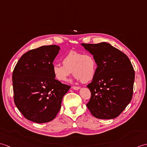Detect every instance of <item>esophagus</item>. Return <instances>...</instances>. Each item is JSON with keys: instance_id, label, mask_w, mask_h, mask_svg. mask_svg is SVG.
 Listing matches in <instances>:
<instances>
[{"instance_id": "34e87169", "label": "esophagus", "mask_w": 147, "mask_h": 147, "mask_svg": "<svg viewBox=\"0 0 147 147\" xmlns=\"http://www.w3.org/2000/svg\"><path fill=\"white\" fill-rule=\"evenodd\" d=\"M72 88H73V90H78L80 89V87H78V86H73Z\"/></svg>"}]
</instances>
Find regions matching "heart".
Instances as JSON below:
<instances>
[{
  "instance_id": "obj_1",
  "label": "heart",
  "mask_w": 147,
  "mask_h": 147,
  "mask_svg": "<svg viewBox=\"0 0 147 147\" xmlns=\"http://www.w3.org/2000/svg\"><path fill=\"white\" fill-rule=\"evenodd\" d=\"M62 63L54 64L52 68L54 77L61 82L67 81L72 72L75 80L86 83L93 80L96 73V61L90 54L70 51L62 58Z\"/></svg>"
}]
</instances>
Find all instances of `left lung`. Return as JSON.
Listing matches in <instances>:
<instances>
[{"label": "left lung", "mask_w": 147, "mask_h": 147, "mask_svg": "<svg viewBox=\"0 0 147 147\" xmlns=\"http://www.w3.org/2000/svg\"><path fill=\"white\" fill-rule=\"evenodd\" d=\"M93 56L97 68L87 87L91 98L86 104L93 117L113 119L131 101L135 71L128 56L107 42L81 44Z\"/></svg>", "instance_id": "8db88e82"}]
</instances>
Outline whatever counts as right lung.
I'll list each match as a JSON object with an SVG mask.
<instances>
[{"label":"right lung","instance_id":"right-lung-1","mask_svg":"<svg viewBox=\"0 0 147 147\" xmlns=\"http://www.w3.org/2000/svg\"><path fill=\"white\" fill-rule=\"evenodd\" d=\"M56 45L29 51L20 58L12 73L13 100L27 120L37 123L52 121L71 86L56 80L53 63L59 52Z\"/></svg>","mask_w":147,"mask_h":147}]
</instances>
